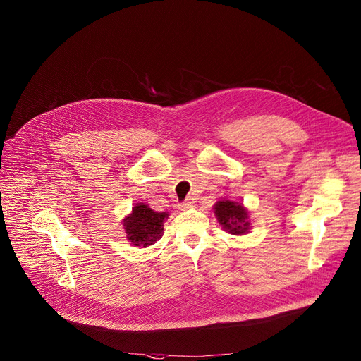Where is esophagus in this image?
Instances as JSON below:
<instances>
[{"label":"esophagus","mask_w":361,"mask_h":361,"mask_svg":"<svg viewBox=\"0 0 361 361\" xmlns=\"http://www.w3.org/2000/svg\"><path fill=\"white\" fill-rule=\"evenodd\" d=\"M194 202H195V198H192V197H188L181 205H180V208L183 209V211H185V209H188V208H191L192 205H194Z\"/></svg>","instance_id":"1"}]
</instances>
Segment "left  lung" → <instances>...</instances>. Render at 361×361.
I'll use <instances>...</instances> for the list:
<instances>
[{"label": "left lung", "mask_w": 361, "mask_h": 361, "mask_svg": "<svg viewBox=\"0 0 361 361\" xmlns=\"http://www.w3.org/2000/svg\"><path fill=\"white\" fill-rule=\"evenodd\" d=\"M215 215L224 230L231 234H244L248 230L245 209L233 201H219L215 205Z\"/></svg>", "instance_id": "1"}]
</instances>
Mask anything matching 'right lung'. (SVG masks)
Returning a JSON list of instances; mask_svg holds the SVG:
<instances>
[{"label":"right lung","instance_id":"add662e5","mask_svg":"<svg viewBox=\"0 0 361 361\" xmlns=\"http://www.w3.org/2000/svg\"><path fill=\"white\" fill-rule=\"evenodd\" d=\"M169 214H157L147 205L138 204L133 214L124 219L126 233L128 240L137 247H147L159 241L163 235V221Z\"/></svg>","mask_w":361,"mask_h":361}]
</instances>
